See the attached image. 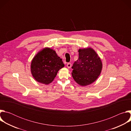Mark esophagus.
Wrapping results in <instances>:
<instances>
[{
  "label": "esophagus",
  "instance_id": "obj_1",
  "mask_svg": "<svg viewBox=\"0 0 131 131\" xmlns=\"http://www.w3.org/2000/svg\"><path fill=\"white\" fill-rule=\"evenodd\" d=\"M71 63H67V68H70V67H71Z\"/></svg>",
  "mask_w": 131,
  "mask_h": 131
}]
</instances>
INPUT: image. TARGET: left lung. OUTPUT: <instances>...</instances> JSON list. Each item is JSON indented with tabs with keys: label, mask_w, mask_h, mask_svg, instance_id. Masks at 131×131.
Returning <instances> with one entry per match:
<instances>
[{
	"label": "left lung",
	"mask_w": 131,
	"mask_h": 131,
	"mask_svg": "<svg viewBox=\"0 0 131 131\" xmlns=\"http://www.w3.org/2000/svg\"><path fill=\"white\" fill-rule=\"evenodd\" d=\"M79 58L73 64L71 73L74 80L81 86L94 82L101 73L103 64L95 51L91 47L79 49Z\"/></svg>",
	"instance_id": "left-lung-1"
}]
</instances>
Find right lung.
Returning a JSON list of instances; mask_svg holds the SVG:
<instances>
[{
  "mask_svg": "<svg viewBox=\"0 0 131 131\" xmlns=\"http://www.w3.org/2000/svg\"><path fill=\"white\" fill-rule=\"evenodd\" d=\"M64 64L55 51L50 48H45L33 58L30 71L33 78L39 83L48 85L51 83Z\"/></svg>",
  "mask_w": 131,
  "mask_h": 131,
  "instance_id": "obj_1",
  "label": "right lung"
}]
</instances>
